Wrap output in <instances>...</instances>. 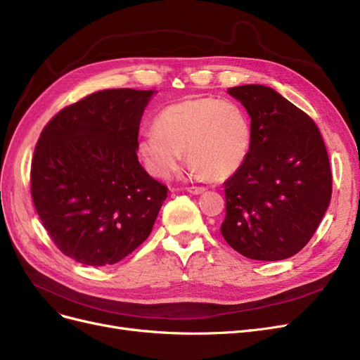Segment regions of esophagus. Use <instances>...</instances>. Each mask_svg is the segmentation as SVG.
<instances>
[{"label": "esophagus", "instance_id": "1", "mask_svg": "<svg viewBox=\"0 0 360 360\" xmlns=\"http://www.w3.org/2000/svg\"><path fill=\"white\" fill-rule=\"evenodd\" d=\"M187 191L191 194H202L206 191V188L205 187H188Z\"/></svg>", "mask_w": 360, "mask_h": 360}]
</instances>
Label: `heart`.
<instances>
[{
  "mask_svg": "<svg viewBox=\"0 0 360 360\" xmlns=\"http://www.w3.org/2000/svg\"><path fill=\"white\" fill-rule=\"evenodd\" d=\"M154 131L138 141V155L151 176L169 179L187 154L197 175L212 181L231 176L249 153L252 130L246 112L231 101L193 98L157 114Z\"/></svg>",
  "mask_w": 360,
  "mask_h": 360,
  "instance_id": "heart-1",
  "label": "heart"
}]
</instances>
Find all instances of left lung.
Returning a JSON list of instances; mask_svg holds the SVG:
<instances>
[{
    "label": "left lung",
    "instance_id": "obj_1",
    "mask_svg": "<svg viewBox=\"0 0 360 360\" xmlns=\"http://www.w3.org/2000/svg\"><path fill=\"white\" fill-rule=\"evenodd\" d=\"M250 117L243 165L224 182L221 233L234 250L258 261H281L309 243L330 202L326 146L313 120L274 89H229Z\"/></svg>",
    "mask_w": 360,
    "mask_h": 360
}]
</instances>
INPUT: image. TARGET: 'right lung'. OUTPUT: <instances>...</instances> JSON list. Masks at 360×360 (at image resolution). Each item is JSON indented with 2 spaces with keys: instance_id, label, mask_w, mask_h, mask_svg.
Returning <instances> with one entry per match:
<instances>
[{
  "instance_id": "obj_1",
  "label": "right lung",
  "mask_w": 360,
  "mask_h": 360,
  "mask_svg": "<svg viewBox=\"0 0 360 360\" xmlns=\"http://www.w3.org/2000/svg\"><path fill=\"white\" fill-rule=\"evenodd\" d=\"M154 90L91 93L53 117L31 166V194L51 240L74 261H122L150 236L167 187L141 166L138 131Z\"/></svg>"
}]
</instances>
